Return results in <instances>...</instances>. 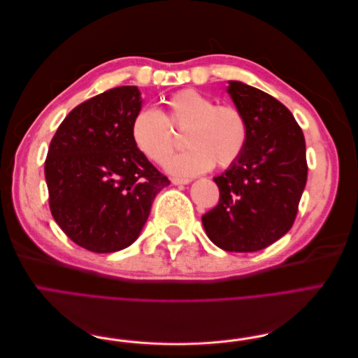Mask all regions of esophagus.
<instances>
[{"label": "esophagus", "mask_w": 358, "mask_h": 358, "mask_svg": "<svg viewBox=\"0 0 358 358\" xmlns=\"http://www.w3.org/2000/svg\"><path fill=\"white\" fill-rule=\"evenodd\" d=\"M171 182L175 183V185H187V183L191 182V179H188V178H171Z\"/></svg>", "instance_id": "esophagus-1"}]
</instances>
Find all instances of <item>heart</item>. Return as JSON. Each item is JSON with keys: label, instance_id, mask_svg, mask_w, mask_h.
I'll list each match as a JSON object with an SVG mask.
<instances>
[{"label": "heart", "instance_id": "obj_1", "mask_svg": "<svg viewBox=\"0 0 358 358\" xmlns=\"http://www.w3.org/2000/svg\"><path fill=\"white\" fill-rule=\"evenodd\" d=\"M176 131L183 133L185 152L169 159L173 175L194 176L213 164L227 169L245 152L249 124L233 104H216L212 96L196 90H182L164 101V110H138L131 122L136 148L157 164H164L176 148Z\"/></svg>", "mask_w": 358, "mask_h": 358}]
</instances>
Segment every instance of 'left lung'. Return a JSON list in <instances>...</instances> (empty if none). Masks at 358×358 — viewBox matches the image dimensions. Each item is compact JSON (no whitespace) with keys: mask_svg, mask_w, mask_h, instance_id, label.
<instances>
[{"mask_svg":"<svg viewBox=\"0 0 358 358\" xmlns=\"http://www.w3.org/2000/svg\"><path fill=\"white\" fill-rule=\"evenodd\" d=\"M227 91L248 119L249 140L242 157L213 178L220 201L201 221L224 251L255 252L294 224L308 179L305 136L272 95L236 80Z\"/></svg>","mask_w":358,"mask_h":358,"instance_id":"obj_1","label":"left lung"}]
</instances>
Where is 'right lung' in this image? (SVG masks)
I'll use <instances>...</instances> for the list:
<instances>
[{
  "label": "right lung",
  "instance_id": "obj_1",
  "mask_svg": "<svg viewBox=\"0 0 358 358\" xmlns=\"http://www.w3.org/2000/svg\"><path fill=\"white\" fill-rule=\"evenodd\" d=\"M140 109L137 86H117L76 106L50 140L45 176L52 216L91 252L131 245L155 196L170 185L131 138Z\"/></svg>",
  "mask_w": 358,
  "mask_h": 358
}]
</instances>
